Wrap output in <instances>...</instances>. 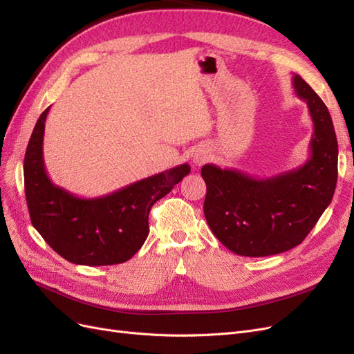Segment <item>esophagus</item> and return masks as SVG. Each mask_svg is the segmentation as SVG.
<instances>
[{"mask_svg": "<svg viewBox=\"0 0 354 354\" xmlns=\"http://www.w3.org/2000/svg\"><path fill=\"white\" fill-rule=\"evenodd\" d=\"M203 160H205V158H202V156H196V158H195V164H196V165H201V164L203 162Z\"/></svg>", "mask_w": 354, "mask_h": 354, "instance_id": "obj_1", "label": "esophagus"}]
</instances>
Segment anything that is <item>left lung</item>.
Listing matches in <instances>:
<instances>
[{
    "label": "left lung",
    "instance_id": "obj_1",
    "mask_svg": "<svg viewBox=\"0 0 354 354\" xmlns=\"http://www.w3.org/2000/svg\"><path fill=\"white\" fill-rule=\"evenodd\" d=\"M294 93L307 103L313 121L306 164L267 178L238 169L203 165L207 185L203 214L216 238L245 257L281 254L299 245L334 196L338 177V143L329 111L299 77Z\"/></svg>",
    "mask_w": 354,
    "mask_h": 354
}]
</instances>
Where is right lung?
Wrapping results in <instances>:
<instances>
[{
    "instance_id": "right-lung-1",
    "label": "right lung",
    "mask_w": 354,
    "mask_h": 354,
    "mask_svg": "<svg viewBox=\"0 0 354 354\" xmlns=\"http://www.w3.org/2000/svg\"><path fill=\"white\" fill-rule=\"evenodd\" d=\"M50 108L29 138L25 194L32 226L63 259L81 266H111L130 260L149 234V211L190 173L181 164L134 181L109 195L80 198L50 180L42 143Z\"/></svg>"
}]
</instances>
